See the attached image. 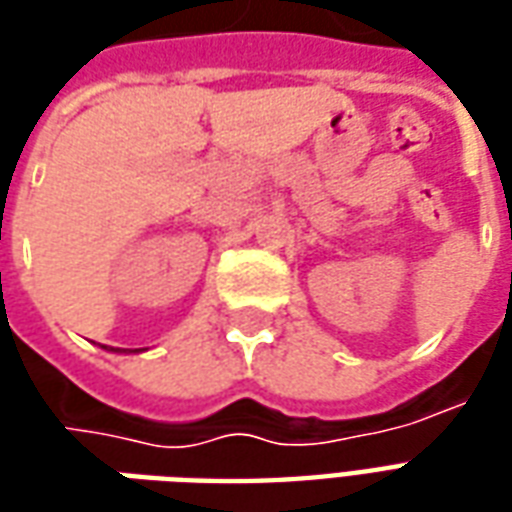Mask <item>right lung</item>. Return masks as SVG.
Listing matches in <instances>:
<instances>
[{
  "mask_svg": "<svg viewBox=\"0 0 512 512\" xmlns=\"http://www.w3.org/2000/svg\"><path fill=\"white\" fill-rule=\"evenodd\" d=\"M112 351H115V348H112Z\"/></svg>",
  "mask_w": 512,
  "mask_h": 512,
  "instance_id": "right-lung-1",
  "label": "right lung"
}]
</instances>
